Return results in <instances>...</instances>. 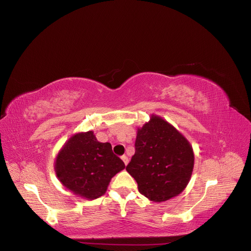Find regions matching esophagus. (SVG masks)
Here are the masks:
<instances>
[{
  "label": "esophagus",
  "instance_id": "obj_1",
  "mask_svg": "<svg viewBox=\"0 0 251 251\" xmlns=\"http://www.w3.org/2000/svg\"><path fill=\"white\" fill-rule=\"evenodd\" d=\"M122 160L124 161V163H125V165L126 166V165H127V163H128V159H127V157H126V155H123V157H122Z\"/></svg>",
  "mask_w": 251,
  "mask_h": 251
}]
</instances>
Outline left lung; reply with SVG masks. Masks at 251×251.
<instances>
[{
	"label": "left lung",
	"mask_w": 251,
	"mask_h": 251,
	"mask_svg": "<svg viewBox=\"0 0 251 251\" xmlns=\"http://www.w3.org/2000/svg\"><path fill=\"white\" fill-rule=\"evenodd\" d=\"M193 166L191 144L166 120L151 115L149 123L138 128L135 154L126 169L142 195L162 202L184 191Z\"/></svg>",
	"instance_id": "obj_1"
}]
</instances>
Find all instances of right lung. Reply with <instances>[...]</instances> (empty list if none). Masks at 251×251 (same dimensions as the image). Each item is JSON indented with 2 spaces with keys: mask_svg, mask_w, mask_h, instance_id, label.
Here are the masks:
<instances>
[{
  "mask_svg": "<svg viewBox=\"0 0 251 251\" xmlns=\"http://www.w3.org/2000/svg\"><path fill=\"white\" fill-rule=\"evenodd\" d=\"M125 168L111 144L99 142L92 131L71 137L55 162L56 176L61 184L89 201L105 194L111 178Z\"/></svg>",
  "mask_w": 251,
  "mask_h": 251,
  "instance_id": "obj_1",
  "label": "right lung"
}]
</instances>
